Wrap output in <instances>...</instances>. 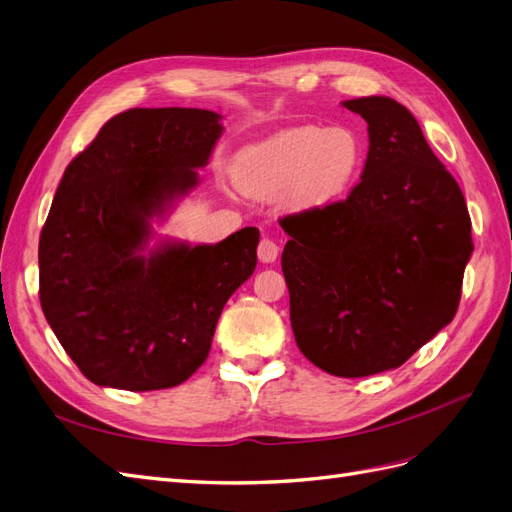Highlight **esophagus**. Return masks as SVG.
<instances>
[{"instance_id":"esophagus-1","label":"esophagus","mask_w":512,"mask_h":512,"mask_svg":"<svg viewBox=\"0 0 512 512\" xmlns=\"http://www.w3.org/2000/svg\"><path fill=\"white\" fill-rule=\"evenodd\" d=\"M277 252H280V247H277V243L269 237H262L260 243H258V258L260 262H275L277 258Z\"/></svg>"}]
</instances>
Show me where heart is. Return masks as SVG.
Returning a JSON list of instances; mask_svg holds the SVG:
<instances>
[{
  "mask_svg": "<svg viewBox=\"0 0 512 512\" xmlns=\"http://www.w3.org/2000/svg\"><path fill=\"white\" fill-rule=\"evenodd\" d=\"M363 162V141L352 128L301 126L245 149L235 179L250 196L273 198L286 192L290 207L316 211L348 194Z\"/></svg>",
  "mask_w": 512,
  "mask_h": 512,
  "instance_id": "1",
  "label": "heart"
}]
</instances>
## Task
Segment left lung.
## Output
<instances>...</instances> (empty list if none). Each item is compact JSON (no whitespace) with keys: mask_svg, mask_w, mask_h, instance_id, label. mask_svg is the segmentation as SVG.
<instances>
[{"mask_svg":"<svg viewBox=\"0 0 512 512\" xmlns=\"http://www.w3.org/2000/svg\"><path fill=\"white\" fill-rule=\"evenodd\" d=\"M369 151L346 200L286 215L282 271L299 350L339 378L404 365L457 314L474 250L466 198L406 106L369 96Z\"/></svg>","mask_w":512,"mask_h":512,"instance_id":"left-lung-1","label":"left lung"}]
</instances>
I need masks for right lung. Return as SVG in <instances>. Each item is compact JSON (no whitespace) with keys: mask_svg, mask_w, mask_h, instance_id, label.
Instances as JSON below:
<instances>
[{"mask_svg":"<svg viewBox=\"0 0 512 512\" xmlns=\"http://www.w3.org/2000/svg\"><path fill=\"white\" fill-rule=\"evenodd\" d=\"M203 108H130L108 119L59 181L40 245V305L98 386L170 389L205 363L230 294L256 269L260 232L141 254L149 220L198 183L222 136Z\"/></svg>","mask_w":512,"mask_h":512,"instance_id":"add662e5","label":"right lung"}]
</instances>
